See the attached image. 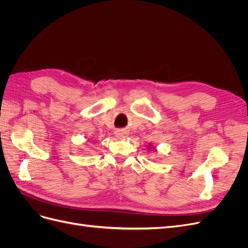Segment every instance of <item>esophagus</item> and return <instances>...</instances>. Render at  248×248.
I'll return each mask as SVG.
<instances>
[{"label": "esophagus", "instance_id": "obj_1", "mask_svg": "<svg viewBox=\"0 0 248 248\" xmlns=\"http://www.w3.org/2000/svg\"><path fill=\"white\" fill-rule=\"evenodd\" d=\"M115 134H116V137H117L118 139H125V138L127 137V132H126V130H123V129L117 130V131L115 132Z\"/></svg>", "mask_w": 248, "mask_h": 248}]
</instances>
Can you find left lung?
Returning <instances> with one entry per match:
<instances>
[{
    "label": "left lung",
    "instance_id": "left-lung-1",
    "mask_svg": "<svg viewBox=\"0 0 248 248\" xmlns=\"http://www.w3.org/2000/svg\"><path fill=\"white\" fill-rule=\"evenodd\" d=\"M150 147H151V145H150ZM151 149H152V148H151ZM149 150H150V149H149Z\"/></svg>",
    "mask_w": 248,
    "mask_h": 248
}]
</instances>
